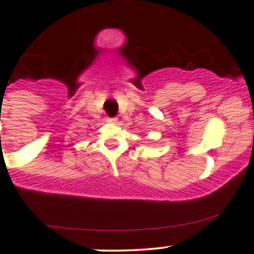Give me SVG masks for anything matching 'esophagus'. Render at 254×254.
<instances>
[{"label":"esophagus","mask_w":254,"mask_h":254,"mask_svg":"<svg viewBox=\"0 0 254 254\" xmlns=\"http://www.w3.org/2000/svg\"><path fill=\"white\" fill-rule=\"evenodd\" d=\"M106 121L109 122V123H117V121H118V119L116 118V117H109V118L106 119Z\"/></svg>","instance_id":"34e87169"}]
</instances>
